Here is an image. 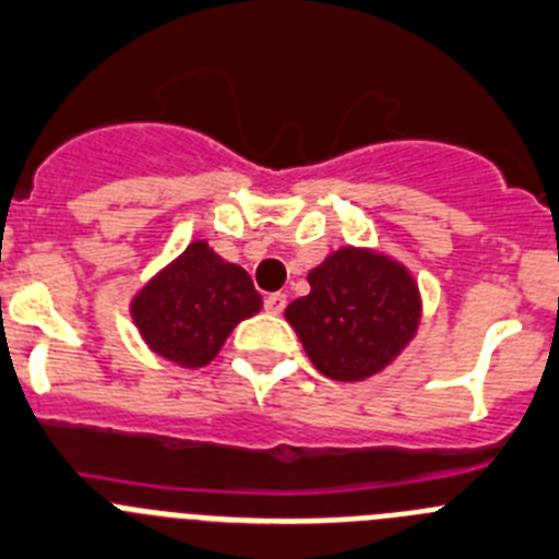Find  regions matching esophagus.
Here are the masks:
<instances>
[{
  "mask_svg": "<svg viewBox=\"0 0 559 559\" xmlns=\"http://www.w3.org/2000/svg\"><path fill=\"white\" fill-rule=\"evenodd\" d=\"M286 306V295L284 292H270L267 298H264V309L270 311V314H281Z\"/></svg>",
  "mask_w": 559,
  "mask_h": 559,
  "instance_id": "esophagus-1",
  "label": "esophagus"
}]
</instances>
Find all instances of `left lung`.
Returning <instances> with one entry per match:
<instances>
[{"instance_id": "obj_1", "label": "left lung", "mask_w": 559, "mask_h": 559, "mask_svg": "<svg viewBox=\"0 0 559 559\" xmlns=\"http://www.w3.org/2000/svg\"><path fill=\"white\" fill-rule=\"evenodd\" d=\"M311 292L286 306L311 365L336 381L379 373L420 323V295L401 264L342 248L309 273Z\"/></svg>"}]
</instances>
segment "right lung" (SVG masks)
<instances>
[{"label":"right lung","mask_w":559,"mask_h":559,"mask_svg":"<svg viewBox=\"0 0 559 559\" xmlns=\"http://www.w3.org/2000/svg\"><path fill=\"white\" fill-rule=\"evenodd\" d=\"M261 309V295L242 267L192 242L164 273L135 295L130 314L144 342L164 359L203 367L245 317Z\"/></svg>","instance_id":"1"}]
</instances>
